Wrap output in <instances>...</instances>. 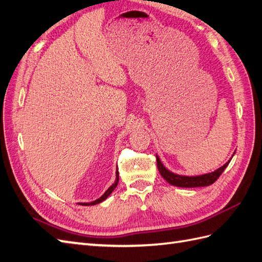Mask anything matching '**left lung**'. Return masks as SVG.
<instances>
[{
    "label": "left lung",
    "mask_w": 262,
    "mask_h": 262,
    "mask_svg": "<svg viewBox=\"0 0 262 262\" xmlns=\"http://www.w3.org/2000/svg\"><path fill=\"white\" fill-rule=\"evenodd\" d=\"M157 156V164H158V170L160 172L163 179L168 183L172 184V186L179 187V188H198V187H208L210 184H212L218 178L221 176V173L225 169L228 167L229 162L231 161L232 157L234 156V152L232 157L229 159L228 162L216 169L212 172H209V173H203V174H198V176H184V174H178L174 172L170 171L164 167V164L160 160L158 155Z\"/></svg>",
    "instance_id": "left-lung-1"
}]
</instances>
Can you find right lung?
<instances>
[{"instance_id":"obj_1","label":"right lung","mask_w":262,"mask_h":262,"mask_svg":"<svg viewBox=\"0 0 262 262\" xmlns=\"http://www.w3.org/2000/svg\"><path fill=\"white\" fill-rule=\"evenodd\" d=\"M116 181H114V183L112 184L111 187H109V189H107L105 192L102 194L99 199H97V200H94V201H92V202H83V203H80V205H82V206H94V205H98V203H101L102 201H104L107 196H109L112 192H113V190L117 188V186H118V182H119V171H118V167H117V170H116Z\"/></svg>"}]
</instances>
